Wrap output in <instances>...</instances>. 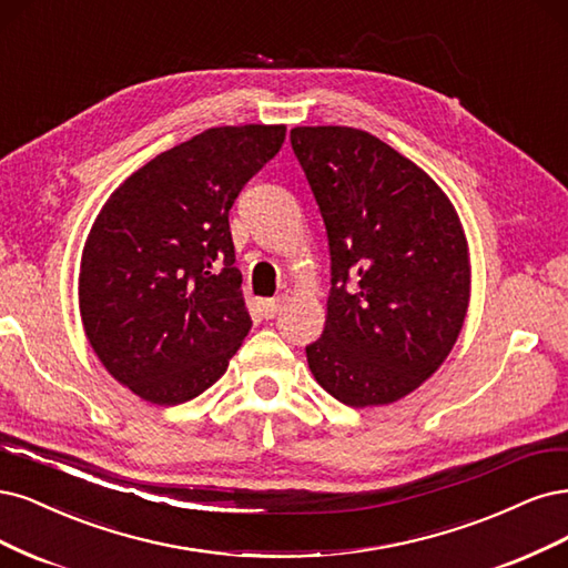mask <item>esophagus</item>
Segmentation results:
<instances>
[{
    "label": "esophagus",
    "mask_w": 568,
    "mask_h": 568,
    "mask_svg": "<svg viewBox=\"0 0 568 568\" xmlns=\"http://www.w3.org/2000/svg\"><path fill=\"white\" fill-rule=\"evenodd\" d=\"M285 304H287V295H278V297H273V300H264L262 302V311H264V316L266 318H276L281 311L285 308Z\"/></svg>",
    "instance_id": "34e87169"
}]
</instances>
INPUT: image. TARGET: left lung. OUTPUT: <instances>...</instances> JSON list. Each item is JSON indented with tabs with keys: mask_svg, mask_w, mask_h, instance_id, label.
<instances>
[{
	"mask_svg": "<svg viewBox=\"0 0 568 568\" xmlns=\"http://www.w3.org/2000/svg\"><path fill=\"white\" fill-rule=\"evenodd\" d=\"M290 143L331 247L323 335L306 346L321 387L354 408L417 389L446 361L469 302L467 241L415 162L352 126H295Z\"/></svg>",
	"mask_w": 568,
	"mask_h": 568,
	"instance_id": "obj_1",
	"label": "left lung"
}]
</instances>
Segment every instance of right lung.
<instances>
[{"instance_id":"obj_1","label":"right lung","mask_w":568,"mask_h":568,"mask_svg":"<svg viewBox=\"0 0 568 568\" xmlns=\"http://www.w3.org/2000/svg\"><path fill=\"white\" fill-rule=\"evenodd\" d=\"M283 141V124L214 126L143 164L91 226L80 268L87 339L151 404L203 394L250 333L229 210Z\"/></svg>"}]
</instances>
